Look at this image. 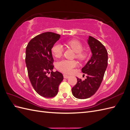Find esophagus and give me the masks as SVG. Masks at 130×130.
Segmentation results:
<instances>
[{"label":"esophagus","mask_w":130,"mask_h":130,"mask_svg":"<svg viewBox=\"0 0 130 130\" xmlns=\"http://www.w3.org/2000/svg\"><path fill=\"white\" fill-rule=\"evenodd\" d=\"M63 77H64V78H69V75H67V74H63Z\"/></svg>","instance_id":"obj_1"}]
</instances>
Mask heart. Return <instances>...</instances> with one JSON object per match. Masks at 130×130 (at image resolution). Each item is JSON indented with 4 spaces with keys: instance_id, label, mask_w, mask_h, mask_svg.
<instances>
[{
    "instance_id": "obj_1",
    "label": "heart",
    "mask_w": 130,
    "mask_h": 130,
    "mask_svg": "<svg viewBox=\"0 0 130 130\" xmlns=\"http://www.w3.org/2000/svg\"><path fill=\"white\" fill-rule=\"evenodd\" d=\"M67 44L76 53L75 57L79 60H84L87 57V54L82 51L83 46L81 43L76 40H71L67 42ZM63 52V46L60 43H55L52 48V52L56 57H60ZM77 66L76 62L75 61H69L63 60L57 63L56 68L60 71L66 74H70L73 69Z\"/></svg>"
}]
</instances>
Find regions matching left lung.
<instances>
[{
  "instance_id": "1",
  "label": "left lung",
  "mask_w": 130,
  "mask_h": 130,
  "mask_svg": "<svg viewBox=\"0 0 130 130\" xmlns=\"http://www.w3.org/2000/svg\"><path fill=\"white\" fill-rule=\"evenodd\" d=\"M92 55L82 68L83 73L87 75L85 80L77 77V82L72 88V94L75 98L85 99L96 93L103 80L108 64V53L102 43L93 37L87 40Z\"/></svg>"
}]
</instances>
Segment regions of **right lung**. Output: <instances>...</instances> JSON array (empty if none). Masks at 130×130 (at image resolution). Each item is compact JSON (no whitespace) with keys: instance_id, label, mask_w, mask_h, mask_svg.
Returning a JSON list of instances; mask_svg holds the SVG:
<instances>
[{"instance_id":"1","label":"right lung","mask_w":130,"mask_h":130,"mask_svg":"<svg viewBox=\"0 0 130 130\" xmlns=\"http://www.w3.org/2000/svg\"><path fill=\"white\" fill-rule=\"evenodd\" d=\"M60 38V35L44 32L33 38L26 48L25 63L31 84L35 91L44 98L55 96L63 79L62 73L53 71L52 48Z\"/></svg>"}]
</instances>
